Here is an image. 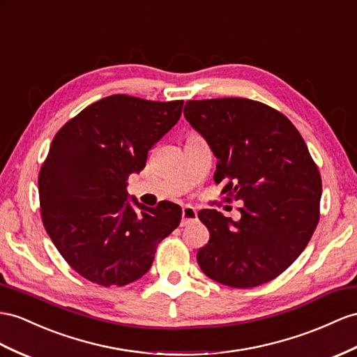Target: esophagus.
Here are the masks:
<instances>
[{"label":"esophagus","mask_w":357,"mask_h":357,"mask_svg":"<svg viewBox=\"0 0 357 357\" xmlns=\"http://www.w3.org/2000/svg\"><path fill=\"white\" fill-rule=\"evenodd\" d=\"M197 222V211L193 206H184L182 208V220H181V226H187L190 223Z\"/></svg>","instance_id":"34e87169"}]
</instances>
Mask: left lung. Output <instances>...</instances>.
I'll use <instances>...</instances> for the list:
<instances>
[{"instance_id":"8db88e82","label":"left lung","mask_w":357,"mask_h":357,"mask_svg":"<svg viewBox=\"0 0 357 357\" xmlns=\"http://www.w3.org/2000/svg\"><path fill=\"white\" fill-rule=\"evenodd\" d=\"M184 116L215 155L214 181L243 200L238 222L215 209L197 214L209 231L200 268L232 288L273 280L305 250L319 218L321 176L303 137L278 109L244 98L188 100Z\"/></svg>"}]
</instances>
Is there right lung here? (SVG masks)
I'll return each mask as SVG.
<instances>
[{
    "label": "right lung",
    "instance_id": "add662e5",
    "mask_svg": "<svg viewBox=\"0 0 357 357\" xmlns=\"http://www.w3.org/2000/svg\"><path fill=\"white\" fill-rule=\"evenodd\" d=\"M184 100L113 95L86 107L54 137L39 173L43 226L78 274L102 287L140 279L182 209L128 197V176L179 121Z\"/></svg>",
    "mask_w": 357,
    "mask_h": 357
}]
</instances>
